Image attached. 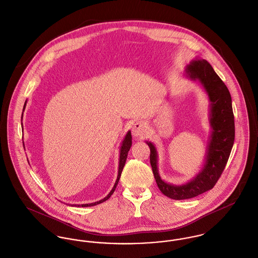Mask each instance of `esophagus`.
Instances as JSON below:
<instances>
[{"instance_id": "34e87169", "label": "esophagus", "mask_w": 258, "mask_h": 258, "mask_svg": "<svg viewBox=\"0 0 258 258\" xmlns=\"http://www.w3.org/2000/svg\"><path fill=\"white\" fill-rule=\"evenodd\" d=\"M132 135L136 138H141L146 135L147 125L143 121H137L132 125Z\"/></svg>"}]
</instances>
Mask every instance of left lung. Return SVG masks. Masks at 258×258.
I'll return each instance as SVG.
<instances>
[{"label": "left lung", "mask_w": 258, "mask_h": 258, "mask_svg": "<svg viewBox=\"0 0 258 258\" xmlns=\"http://www.w3.org/2000/svg\"><path fill=\"white\" fill-rule=\"evenodd\" d=\"M184 76L199 83L210 101L208 119L211 132L202 168L185 183L166 182L159 173V156L155 145L152 142H146L151 150L150 162L158 187L165 196L174 200L193 198L214 187L228 163L234 141L232 97L228 88L211 65L204 59L195 58L186 67Z\"/></svg>", "instance_id": "left-lung-1"}]
</instances>
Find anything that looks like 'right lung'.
Returning a JSON list of instances; mask_svg holds the SVG:
<instances>
[{
	"instance_id": "obj_1",
	"label": "right lung",
	"mask_w": 258,
	"mask_h": 258,
	"mask_svg": "<svg viewBox=\"0 0 258 258\" xmlns=\"http://www.w3.org/2000/svg\"><path fill=\"white\" fill-rule=\"evenodd\" d=\"M25 105H26V100H25V102H24V109H25ZM23 115H24V112H23V114H22V121H23ZM22 128H23V123H22ZM131 146H132V136H131V131H128V132L126 133V135H125L124 139L122 141V143H121V147H120V151H119V165H118L117 179H116V181H115L114 186H113V188L111 189V191L108 193V195H107V196H105L103 199H101V200H99V201H96V202H94V203H90V204H82V205L74 204V205H71V206H73V207H74V206H75V207H81V206H82V207H90V206H95V205H97V204H100V203H102V202L106 201L107 199H109V198H110V196L113 194V192H114L115 188L117 186L118 181H119V179H120L121 172H122L123 167H124L125 163H126L127 156H128V152H129V150H130Z\"/></svg>"
}]
</instances>
